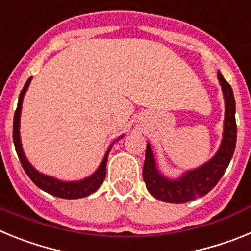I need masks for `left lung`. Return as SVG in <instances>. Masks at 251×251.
<instances>
[{"mask_svg": "<svg viewBox=\"0 0 251 251\" xmlns=\"http://www.w3.org/2000/svg\"><path fill=\"white\" fill-rule=\"evenodd\" d=\"M217 77L223 88L225 98V121H224V138L221 146L207 163L196 170L188 171L181 178L171 181L162 176L156 168L151 146L146 148L143 165V179L146 187L152 196L165 202L185 203L210 192L220 181L229 166L236 145V122H235V99L231 86L217 72Z\"/></svg>", "mask_w": 251, "mask_h": 251, "instance_id": "left-lung-1", "label": "left lung"}]
</instances>
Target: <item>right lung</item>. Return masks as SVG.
I'll return each instance as SVG.
<instances>
[{
  "mask_svg": "<svg viewBox=\"0 0 251 251\" xmlns=\"http://www.w3.org/2000/svg\"><path fill=\"white\" fill-rule=\"evenodd\" d=\"M31 81V77H28V80L26 81L25 86L22 88L21 93L19 97V103H17V108L15 110V117H13V143H15V148H16L17 156H19L20 162H21L22 167L30 177V179L39 188L44 190L48 194L52 195V196L61 197V199H81V197H86L95 192L103 183L104 178H105L106 170V159H108V153L110 151V146L108 152H106L105 157H104L101 165L99 168L95 171L94 174L88 178L83 179V181H77V182H63L59 179L54 178V177H49L45 175L40 174L35 170L32 166L30 165L26 159L24 151L21 147V141H20V114H21V105H22V99L25 95L26 90L28 88V84Z\"/></svg>",
  "mask_w": 251,
  "mask_h": 251,
  "instance_id": "1",
  "label": "right lung"
}]
</instances>
